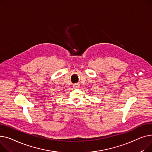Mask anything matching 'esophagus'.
I'll use <instances>...</instances> for the list:
<instances>
[{
    "label": "esophagus",
    "instance_id": "1",
    "mask_svg": "<svg viewBox=\"0 0 152 152\" xmlns=\"http://www.w3.org/2000/svg\"><path fill=\"white\" fill-rule=\"evenodd\" d=\"M74 88H79V85L75 84V85H74Z\"/></svg>",
    "mask_w": 152,
    "mask_h": 152
}]
</instances>
